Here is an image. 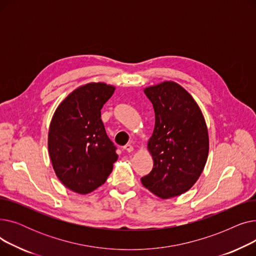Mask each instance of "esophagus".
Wrapping results in <instances>:
<instances>
[{"label":"esophagus","mask_w":256,"mask_h":256,"mask_svg":"<svg viewBox=\"0 0 256 256\" xmlns=\"http://www.w3.org/2000/svg\"><path fill=\"white\" fill-rule=\"evenodd\" d=\"M124 150L126 152H132L134 150V147H132V145H130V144H126V145L124 146Z\"/></svg>","instance_id":"34e87169"}]
</instances>
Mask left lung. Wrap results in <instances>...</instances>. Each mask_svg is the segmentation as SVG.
<instances>
[{
    "instance_id": "left-lung-1",
    "label": "left lung",
    "mask_w": 256,
    "mask_h": 256,
    "mask_svg": "<svg viewBox=\"0 0 256 256\" xmlns=\"http://www.w3.org/2000/svg\"><path fill=\"white\" fill-rule=\"evenodd\" d=\"M156 124L147 150L154 168L142 184L160 199L176 197L195 184L206 164L208 132L199 106L180 84L165 80L144 89Z\"/></svg>"
}]
</instances>
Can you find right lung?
Here are the masks:
<instances>
[{
    "label": "right lung",
    "mask_w": 256,
    "mask_h": 256,
    "mask_svg": "<svg viewBox=\"0 0 256 256\" xmlns=\"http://www.w3.org/2000/svg\"><path fill=\"white\" fill-rule=\"evenodd\" d=\"M114 91L113 85L87 83L70 92L52 115L50 162L59 180L74 193L88 194L104 184L118 158L100 119L102 108Z\"/></svg>",
    "instance_id": "1"
}]
</instances>
